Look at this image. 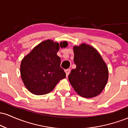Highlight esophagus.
<instances>
[{"mask_svg": "<svg viewBox=\"0 0 128 128\" xmlns=\"http://www.w3.org/2000/svg\"><path fill=\"white\" fill-rule=\"evenodd\" d=\"M65 72H66V76H68V74H70V69H67V70H65Z\"/></svg>", "mask_w": 128, "mask_h": 128, "instance_id": "34e87169", "label": "esophagus"}]
</instances>
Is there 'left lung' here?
Here are the masks:
<instances>
[{"label": "left lung", "mask_w": 128, "mask_h": 128, "mask_svg": "<svg viewBox=\"0 0 128 128\" xmlns=\"http://www.w3.org/2000/svg\"><path fill=\"white\" fill-rule=\"evenodd\" d=\"M76 68L68 75V80L79 96L92 98L101 93L108 79V69L102 56L92 46L82 43L74 46Z\"/></svg>", "instance_id": "left-lung-1"}]
</instances>
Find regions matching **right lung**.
Returning <instances> with one entry per match:
<instances>
[{
  "label": "right lung",
  "instance_id": "right-lung-1",
  "mask_svg": "<svg viewBox=\"0 0 128 128\" xmlns=\"http://www.w3.org/2000/svg\"><path fill=\"white\" fill-rule=\"evenodd\" d=\"M68 46L66 41L60 42L47 40L36 46L22 60L20 74L24 86L36 95L48 94L54 90L66 73L60 67L61 59L57 52Z\"/></svg>",
  "mask_w": 128,
  "mask_h": 128
}]
</instances>
